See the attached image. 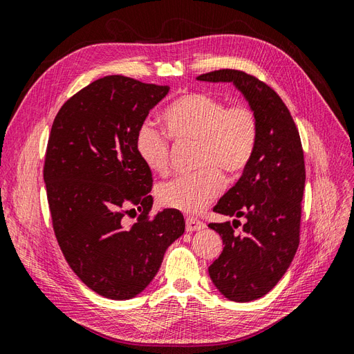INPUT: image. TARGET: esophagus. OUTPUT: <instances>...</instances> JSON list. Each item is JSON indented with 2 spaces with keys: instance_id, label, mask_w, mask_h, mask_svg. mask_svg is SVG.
I'll use <instances>...</instances> for the list:
<instances>
[{
  "instance_id": "1",
  "label": "esophagus",
  "mask_w": 354,
  "mask_h": 354,
  "mask_svg": "<svg viewBox=\"0 0 354 354\" xmlns=\"http://www.w3.org/2000/svg\"><path fill=\"white\" fill-rule=\"evenodd\" d=\"M205 229V224H203L202 221L196 220V218H186V232L192 233V232H198V230H203Z\"/></svg>"
}]
</instances>
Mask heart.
I'll use <instances>...</instances> for the list:
<instances>
[{"label": "heart", "instance_id": "1", "mask_svg": "<svg viewBox=\"0 0 354 354\" xmlns=\"http://www.w3.org/2000/svg\"><path fill=\"white\" fill-rule=\"evenodd\" d=\"M164 122L168 135L152 122L140 124L136 131V152L146 168L164 174L169 164V137L176 142H198L196 165L205 168L165 181L156 190L164 207L196 214L221 189L218 169L236 176L248 167L257 143L255 115L246 106H227L209 93L194 91L169 106Z\"/></svg>", "mask_w": 354, "mask_h": 354}]
</instances>
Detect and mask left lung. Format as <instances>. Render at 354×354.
I'll list each match as a JSON object with an SVG mask.
<instances>
[{"mask_svg":"<svg viewBox=\"0 0 354 354\" xmlns=\"http://www.w3.org/2000/svg\"><path fill=\"white\" fill-rule=\"evenodd\" d=\"M196 80L233 84L257 120L250 164L214 207L223 216H243V232H234L236 218L208 224L224 245L208 267L214 286L230 301H252L281 281L298 248L306 185L301 140L282 99L260 80L234 69L208 72Z\"/></svg>","mask_w":354,"mask_h":354,"instance_id":"8db88e82","label":"left lung"}]
</instances>
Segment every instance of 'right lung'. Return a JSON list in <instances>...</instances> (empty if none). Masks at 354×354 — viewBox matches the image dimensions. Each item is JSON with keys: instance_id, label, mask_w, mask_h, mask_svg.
Wrapping results in <instances>:
<instances>
[{"instance_id": "1", "label": "right lung", "mask_w": 354, "mask_h": 354, "mask_svg": "<svg viewBox=\"0 0 354 354\" xmlns=\"http://www.w3.org/2000/svg\"><path fill=\"white\" fill-rule=\"evenodd\" d=\"M169 93L122 75L91 82L62 106L51 127L44 183L60 250L94 292L130 299L145 291L185 217H149L152 173L136 152V131ZM138 210L131 228L124 214Z\"/></svg>"}]
</instances>
